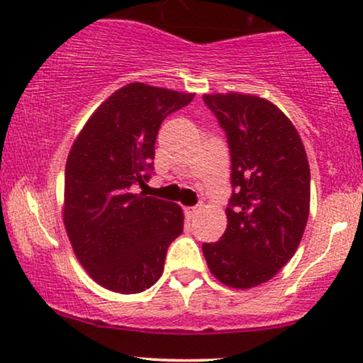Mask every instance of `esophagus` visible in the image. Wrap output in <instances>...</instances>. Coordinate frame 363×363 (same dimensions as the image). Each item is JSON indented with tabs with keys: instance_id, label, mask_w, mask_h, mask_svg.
<instances>
[{
	"instance_id": "obj_1",
	"label": "esophagus",
	"mask_w": 363,
	"mask_h": 363,
	"mask_svg": "<svg viewBox=\"0 0 363 363\" xmlns=\"http://www.w3.org/2000/svg\"><path fill=\"white\" fill-rule=\"evenodd\" d=\"M202 205H199V207H191V208H185V213H186V217L189 218H195V217H199L200 213H202Z\"/></svg>"
}]
</instances>
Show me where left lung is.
I'll use <instances>...</instances> for the list:
<instances>
[{
  "label": "left lung",
  "instance_id": "8db88e82",
  "mask_svg": "<svg viewBox=\"0 0 363 363\" xmlns=\"http://www.w3.org/2000/svg\"><path fill=\"white\" fill-rule=\"evenodd\" d=\"M227 134L232 160L227 229L203 244L210 272L222 284L267 283L296 252L310 216V164L298 129L256 94H203Z\"/></svg>",
  "mask_w": 363,
  "mask_h": 363
}]
</instances>
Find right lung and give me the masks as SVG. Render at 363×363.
<instances>
[{"mask_svg":"<svg viewBox=\"0 0 363 363\" xmlns=\"http://www.w3.org/2000/svg\"><path fill=\"white\" fill-rule=\"evenodd\" d=\"M194 92L133 82L94 111L65 164L64 225L75 257L102 288L136 294L164 269L168 245L182 234L180 205L133 194L150 178L163 119Z\"/></svg>","mask_w":363,"mask_h":363,"instance_id":"obj_1","label":"right lung"}]
</instances>
